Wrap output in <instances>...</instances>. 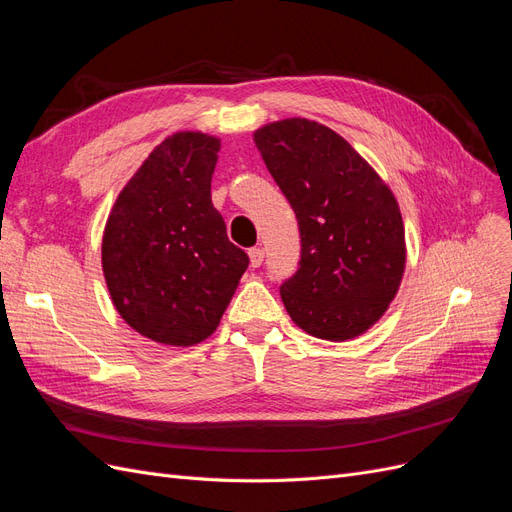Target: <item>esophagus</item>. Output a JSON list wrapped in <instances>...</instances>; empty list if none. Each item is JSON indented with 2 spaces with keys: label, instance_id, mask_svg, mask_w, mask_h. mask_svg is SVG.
<instances>
[{
  "label": "esophagus",
  "instance_id": "esophagus-1",
  "mask_svg": "<svg viewBox=\"0 0 512 512\" xmlns=\"http://www.w3.org/2000/svg\"><path fill=\"white\" fill-rule=\"evenodd\" d=\"M247 254H250V262H252L254 269L260 267L262 260H265V250H262V247H252V250Z\"/></svg>",
  "mask_w": 512,
  "mask_h": 512
}]
</instances>
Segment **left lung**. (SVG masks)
I'll use <instances>...</instances> for the list:
<instances>
[{"mask_svg":"<svg viewBox=\"0 0 512 512\" xmlns=\"http://www.w3.org/2000/svg\"><path fill=\"white\" fill-rule=\"evenodd\" d=\"M254 143L299 220V269L280 288L286 312L329 342L363 335L395 299L406 269L404 220L391 188L318 121L267 123Z\"/></svg>","mask_w":512,"mask_h":512,"instance_id":"left-lung-1","label":"left lung"}]
</instances>
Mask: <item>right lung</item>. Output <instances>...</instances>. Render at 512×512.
Returning a JSON list of instances; mask_svg holds the SVG:
<instances>
[{
    "mask_svg": "<svg viewBox=\"0 0 512 512\" xmlns=\"http://www.w3.org/2000/svg\"><path fill=\"white\" fill-rule=\"evenodd\" d=\"M220 138L177 132L149 153L115 200L102 271L119 316L166 346H194L222 320L250 258L211 203Z\"/></svg>",
    "mask_w": 512,
    "mask_h": 512,
    "instance_id": "obj_1",
    "label": "right lung"
}]
</instances>
